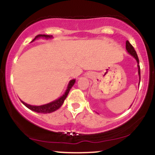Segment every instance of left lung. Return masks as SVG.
<instances>
[{"mask_svg":"<svg viewBox=\"0 0 155 155\" xmlns=\"http://www.w3.org/2000/svg\"><path fill=\"white\" fill-rule=\"evenodd\" d=\"M126 49H127V52L129 53L130 55H132L133 57L136 59V61H137V64H137V67H138V73H139V76H140V65H139L138 56H137V51H135L134 48L133 47V46L130 44V42L128 41V40H127L126 41Z\"/></svg>","mask_w":155,"mask_h":155,"instance_id":"8db88e82","label":"left lung"}]
</instances>
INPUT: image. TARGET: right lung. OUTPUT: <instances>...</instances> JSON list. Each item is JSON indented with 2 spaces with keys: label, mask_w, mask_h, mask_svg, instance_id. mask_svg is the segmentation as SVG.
<instances>
[{
  "label": "right lung",
  "mask_w": 155,
  "mask_h": 155,
  "mask_svg": "<svg viewBox=\"0 0 155 155\" xmlns=\"http://www.w3.org/2000/svg\"><path fill=\"white\" fill-rule=\"evenodd\" d=\"M41 37L42 38L48 39V38H51L52 36L46 35V34H39V35L36 36L35 38H34L31 42L34 41L36 39L41 38ZM75 82H76V79H72V80H70L68 84V86L67 87V90L65 91L64 94L61 97H59L58 99L55 100V101H52V102L49 103V104H45V105H42V106H32L23 102L22 101H21V102L26 107L28 108L29 109H31V110L32 111H34V112H38V113H50V112H54V111H56L57 109H58L59 108L61 107L62 104H64V100L66 99V97H68L70 88H71V87H73V85H74Z\"/></svg>",
  "instance_id": "right-lung-1"
}]
</instances>
